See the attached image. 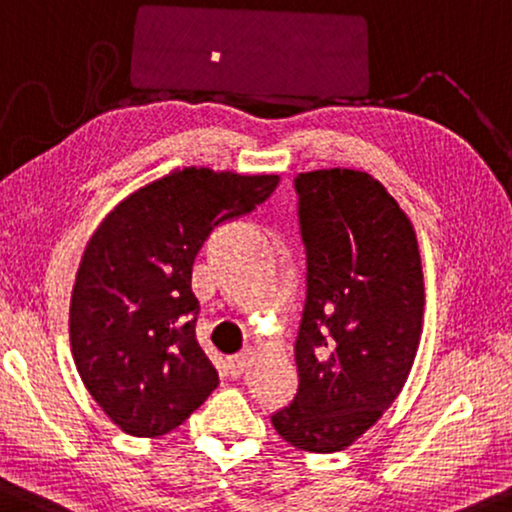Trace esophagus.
Masks as SVG:
<instances>
[{"label":"esophagus","instance_id":"34e87169","mask_svg":"<svg viewBox=\"0 0 512 512\" xmlns=\"http://www.w3.org/2000/svg\"><path fill=\"white\" fill-rule=\"evenodd\" d=\"M250 356H252V351L245 349V351L236 353V356H231V358L227 360V367H229L231 377H241V374L245 372V367L250 365Z\"/></svg>","mask_w":512,"mask_h":512}]
</instances>
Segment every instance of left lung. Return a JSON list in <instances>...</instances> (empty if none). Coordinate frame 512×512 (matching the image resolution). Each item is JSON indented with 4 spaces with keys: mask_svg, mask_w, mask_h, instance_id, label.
<instances>
[{
    "mask_svg": "<svg viewBox=\"0 0 512 512\" xmlns=\"http://www.w3.org/2000/svg\"><path fill=\"white\" fill-rule=\"evenodd\" d=\"M295 192L306 252L299 386L271 424L292 447L330 454L403 391L424 323V274L410 217L372 175L299 173Z\"/></svg>",
    "mask_w": 512,
    "mask_h": 512,
    "instance_id": "8db88e82",
    "label": "left lung"
}]
</instances>
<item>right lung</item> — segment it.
I'll return each mask as SVG.
<instances>
[{"instance_id":"obj_1","label":"right lung","mask_w":512,"mask_h":512,"mask_svg":"<svg viewBox=\"0 0 512 512\" xmlns=\"http://www.w3.org/2000/svg\"><path fill=\"white\" fill-rule=\"evenodd\" d=\"M278 180L175 170L121 201L88 241L70 304L72 356L124 433H170L220 384L196 342L192 269L210 234L252 213Z\"/></svg>"}]
</instances>
